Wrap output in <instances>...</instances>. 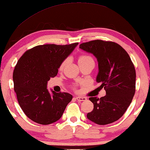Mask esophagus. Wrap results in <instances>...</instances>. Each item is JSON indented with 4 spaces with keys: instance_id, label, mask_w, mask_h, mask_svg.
<instances>
[{
    "instance_id": "34e87169",
    "label": "esophagus",
    "mask_w": 150,
    "mask_h": 150,
    "mask_svg": "<svg viewBox=\"0 0 150 150\" xmlns=\"http://www.w3.org/2000/svg\"><path fill=\"white\" fill-rule=\"evenodd\" d=\"M76 99L79 101H86V98L84 97H76Z\"/></svg>"
}]
</instances>
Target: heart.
Here are the masks:
<instances>
[{"mask_svg":"<svg viewBox=\"0 0 150 150\" xmlns=\"http://www.w3.org/2000/svg\"><path fill=\"white\" fill-rule=\"evenodd\" d=\"M91 61H93V58L91 57L89 55H81L79 57V64H84V63H86V62H91ZM67 62H68V59H65L64 62H63L62 64H61L60 66H59V70H63L64 68L66 66V64H67Z\"/></svg>","mask_w":150,"mask_h":150,"instance_id":"b5f03b06","label":"heart"}]
</instances>
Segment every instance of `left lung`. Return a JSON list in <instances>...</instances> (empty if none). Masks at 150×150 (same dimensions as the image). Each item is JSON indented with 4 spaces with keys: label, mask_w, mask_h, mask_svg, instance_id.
<instances>
[{
    "label": "left lung",
    "mask_w": 150,
    "mask_h": 150,
    "mask_svg": "<svg viewBox=\"0 0 150 150\" xmlns=\"http://www.w3.org/2000/svg\"><path fill=\"white\" fill-rule=\"evenodd\" d=\"M80 48L97 58L96 81L106 91L100 99L90 97L94 108L86 117L99 125L114 122L123 116L135 93L136 72L131 57L120 45L111 41L91 40L80 44Z\"/></svg>",
    "instance_id": "1"
}]
</instances>
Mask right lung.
<instances>
[{
    "label": "right lung",
    "instance_id": "1",
    "mask_svg": "<svg viewBox=\"0 0 150 150\" xmlns=\"http://www.w3.org/2000/svg\"><path fill=\"white\" fill-rule=\"evenodd\" d=\"M79 43L38 45L28 50L15 67L13 80L17 101L24 114L34 122L49 125L59 120L72 99L68 93L52 94L47 82L58 73V68Z\"/></svg>",
    "mask_w": 150,
    "mask_h": 150
}]
</instances>
